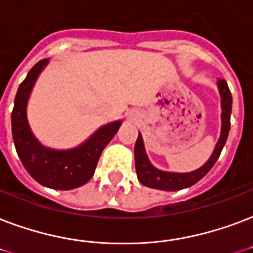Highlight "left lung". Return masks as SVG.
Wrapping results in <instances>:
<instances>
[{
	"mask_svg": "<svg viewBox=\"0 0 253 253\" xmlns=\"http://www.w3.org/2000/svg\"><path fill=\"white\" fill-rule=\"evenodd\" d=\"M217 88H219L221 98V132L211 158L200 169L191 171V172L180 173L162 171V169H155L150 163L146 150H144L143 138L139 134L134 148L135 169H136V175H138L139 182L143 186L163 191L182 190V188L194 186L213 167V165L216 163V161L220 157L221 150L224 147L227 138H228L229 128H231V110H232V95H231L227 82L224 80L217 81Z\"/></svg>",
	"mask_w": 253,
	"mask_h": 253,
	"instance_id": "1",
	"label": "left lung"
}]
</instances>
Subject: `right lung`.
Returning <instances> with one entry per match:
<instances>
[{
    "label": "right lung",
    "mask_w": 253,
    "mask_h": 253,
    "mask_svg": "<svg viewBox=\"0 0 253 253\" xmlns=\"http://www.w3.org/2000/svg\"><path fill=\"white\" fill-rule=\"evenodd\" d=\"M47 62L49 59H42L36 63L19 84L11 111V134L19 159L34 180L54 190H73L92 178L103 148L122 121L102 126L84 143L71 150H53L40 143L29 126L26 107L33 86Z\"/></svg>",
    "instance_id": "add662e5"
}]
</instances>
